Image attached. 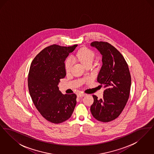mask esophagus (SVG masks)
I'll return each mask as SVG.
<instances>
[{
    "label": "esophagus",
    "instance_id": "1",
    "mask_svg": "<svg viewBox=\"0 0 154 154\" xmlns=\"http://www.w3.org/2000/svg\"><path fill=\"white\" fill-rule=\"evenodd\" d=\"M85 95H86V94H83V93H80V94H79L77 95V97H82V96H85Z\"/></svg>",
    "mask_w": 154,
    "mask_h": 154
}]
</instances>
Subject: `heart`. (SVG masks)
I'll return each mask as SVG.
<instances>
[{
	"mask_svg": "<svg viewBox=\"0 0 154 154\" xmlns=\"http://www.w3.org/2000/svg\"><path fill=\"white\" fill-rule=\"evenodd\" d=\"M95 58V53L92 50L87 47H82L72 58L74 60L81 62L83 65L87 66L92 64ZM72 60L70 58L67 59L65 62V67L66 72H69L72 66Z\"/></svg>",
	"mask_w": 154,
	"mask_h": 154,
	"instance_id": "heart-1",
	"label": "heart"
}]
</instances>
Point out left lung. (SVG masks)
<instances>
[{"label": "left lung", "instance_id": "obj_1", "mask_svg": "<svg viewBox=\"0 0 154 154\" xmlns=\"http://www.w3.org/2000/svg\"><path fill=\"white\" fill-rule=\"evenodd\" d=\"M91 45L102 55V66L97 80L105 88L102 99H97L93 95L94 101L91 112L97 121L109 122L121 114L126 104L131 76L124 57L114 46L104 42H93Z\"/></svg>", "mask_w": 154, "mask_h": 154}]
</instances>
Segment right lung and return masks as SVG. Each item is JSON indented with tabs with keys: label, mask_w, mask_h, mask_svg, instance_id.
Instances as JSON below:
<instances>
[{
	"label": "right lung",
	"mask_w": 154,
	"mask_h": 154,
	"mask_svg": "<svg viewBox=\"0 0 154 154\" xmlns=\"http://www.w3.org/2000/svg\"><path fill=\"white\" fill-rule=\"evenodd\" d=\"M77 46L50 45L40 52L30 65L28 79L30 95L40 114L54 124L69 119L76 105V95L62 94L58 85L66 76L64 62Z\"/></svg>",
	"instance_id": "right-lung-1"
}]
</instances>
